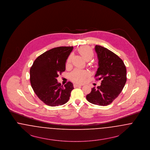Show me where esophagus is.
Returning <instances> with one entry per match:
<instances>
[{
	"instance_id": "esophagus-1",
	"label": "esophagus",
	"mask_w": 150,
	"mask_h": 150,
	"mask_svg": "<svg viewBox=\"0 0 150 150\" xmlns=\"http://www.w3.org/2000/svg\"><path fill=\"white\" fill-rule=\"evenodd\" d=\"M81 85H80V84H74V86L75 87V88H77V87H79V86H81Z\"/></svg>"
}]
</instances>
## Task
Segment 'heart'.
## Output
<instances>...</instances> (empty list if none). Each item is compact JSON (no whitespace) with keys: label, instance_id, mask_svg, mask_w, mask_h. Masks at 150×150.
Segmentation results:
<instances>
[{"label":"heart","instance_id":"obj_1","mask_svg":"<svg viewBox=\"0 0 150 150\" xmlns=\"http://www.w3.org/2000/svg\"><path fill=\"white\" fill-rule=\"evenodd\" d=\"M79 53L82 56V57L86 60L89 61L94 57V52L93 50L87 46H84L80 47L78 50ZM72 60V55L70 54L67 59L66 66L68 67L71 64ZM89 75L88 72L86 70L75 69L70 74V78L72 80L76 83H84Z\"/></svg>","mask_w":150,"mask_h":150}]
</instances>
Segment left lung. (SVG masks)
I'll list each match as a JSON object with an SVG mask.
<instances>
[{"label": "left lung", "instance_id": "8db88e82", "mask_svg": "<svg viewBox=\"0 0 150 150\" xmlns=\"http://www.w3.org/2000/svg\"><path fill=\"white\" fill-rule=\"evenodd\" d=\"M95 50L99 60L95 78L101 80V85L93 87L86 98L91 103L107 106L121 93L127 81V69L123 61L112 51L97 45Z\"/></svg>", "mask_w": 150, "mask_h": 150}]
</instances>
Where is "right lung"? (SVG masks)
Returning <instances> with one entry per match:
<instances>
[{
    "label": "right lung",
    "mask_w": 150,
    "mask_h": 150,
    "mask_svg": "<svg viewBox=\"0 0 150 150\" xmlns=\"http://www.w3.org/2000/svg\"><path fill=\"white\" fill-rule=\"evenodd\" d=\"M73 47H59L43 53L36 58L30 70L31 86L38 97L45 105L58 106L69 100L72 83L64 86L58 83L57 78L65 71L66 61Z\"/></svg>",
    "instance_id": "1"
}]
</instances>
